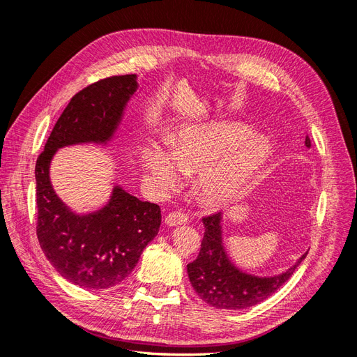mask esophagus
<instances>
[{"instance_id": "obj_1", "label": "esophagus", "mask_w": 357, "mask_h": 357, "mask_svg": "<svg viewBox=\"0 0 357 357\" xmlns=\"http://www.w3.org/2000/svg\"><path fill=\"white\" fill-rule=\"evenodd\" d=\"M189 222L188 214L181 213V211H174V213H169L167 214L165 218V223L168 226H178V225H185Z\"/></svg>"}]
</instances>
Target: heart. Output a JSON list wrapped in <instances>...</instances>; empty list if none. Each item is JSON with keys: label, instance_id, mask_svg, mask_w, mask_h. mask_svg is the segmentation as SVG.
Listing matches in <instances>:
<instances>
[{"label": "heart", "instance_id": "obj_1", "mask_svg": "<svg viewBox=\"0 0 357 357\" xmlns=\"http://www.w3.org/2000/svg\"><path fill=\"white\" fill-rule=\"evenodd\" d=\"M252 134V129L243 125L211 123L183 128L171 138L169 153L158 143H147L143 165L150 185L158 193H167L180 186L183 174L198 172L202 199L210 204L228 202L271 156L268 138L257 135L245 141Z\"/></svg>", "mask_w": 357, "mask_h": 357}]
</instances>
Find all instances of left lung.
I'll list each match as a JSON object with an SVG mask.
<instances>
[{
  "instance_id": "left-lung-1",
  "label": "left lung",
  "mask_w": 357,
  "mask_h": 357,
  "mask_svg": "<svg viewBox=\"0 0 357 357\" xmlns=\"http://www.w3.org/2000/svg\"><path fill=\"white\" fill-rule=\"evenodd\" d=\"M305 144L311 142L307 135ZM204 238L195 261L188 265V274L198 296L215 308L244 310L262 302L283 286L295 273L307 253L283 274L257 277L236 268L226 253L222 241V213L202 218Z\"/></svg>"
}]
</instances>
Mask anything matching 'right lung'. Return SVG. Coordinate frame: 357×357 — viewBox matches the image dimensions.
<instances>
[{
  "mask_svg": "<svg viewBox=\"0 0 357 357\" xmlns=\"http://www.w3.org/2000/svg\"><path fill=\"white\" fill-rule=\"evenodd\" d=\"M138 88L137 75H113L75 93L36 164L37 236L56 271L83 289H109L132 273L146 245L158 235L160 208L114 186L102 208L77 214L52 188L49 168L66 146L107 144Z\"/></svg>",
  "mask_w": 357,
  "mask_h": 357,
  "instance_id": "obj_1",
  "label": "right lung"
}]
</instances>
